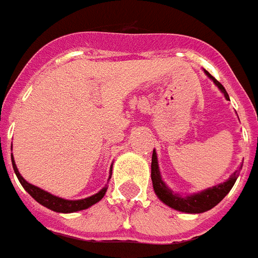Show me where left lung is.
I'll use <instances>...</instances> for the list:
<instances>
[{"instance_id": "1", "label": "left lung", "mask_w": 258, "mask_h": 258, "mask_svg": "<svg viewBox=\"0 0 258 258\" xmlns=\"http://www.w3.org/2000/svg\"><path fill=\"white\" fill-rule=\"evenodd\" d=\"M208 77L211 78L212 81L214 82V85L217 86L218 89L221 90V93L224 94L226 100H229V96L226 93L225 88L212 76L209 72L204 71ZM242 169V165L240 168L237 169L236 172L228 178L226 181L221 182V184L214 185L212 187L204 189L201 191L193 193V195H186L182 196L180 193L173 191L168 185L165 184L162 180L161 173H160V168H158V160H157V153L153 149V156H152V182H153V189L154 193L157 196L160 201L168 205L169 208H172L174 211L182 212V213H190V214H197V213H204V212L211 211L212 208H214L228 193L230 189L233 187L234 182H236L237 177L240 174V170Z\"/></svg>"}]
</instances>
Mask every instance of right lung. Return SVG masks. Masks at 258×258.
<instances>
[{
    "label": "right lung",
    "instance_id": "right-lung-1",
    "mask_svg": "<svg viewBox=\"0 0 258 258\" xmlns=\"http://www.w3.org/2000/svg\"><path fill=\"white\" fill-rule=\"evenodd\" d=\"M12 165H13L16 176H17V178L20 180V182H21V185L24 186L25 190L28 191L29 195L32 196L37 203L41 204V205H44L45 208L50 209V211L57 212V213H74V212L88 209V208H90L92 205L98 203L100 200H102V197H104L106 190H108V185H105V186L102 187L98 193L90 196V197H86V199H82V200L61 199V197H57V196L51 195V193L44 190V189H41V187L29 184L28 181L25 180L24 177L20 174V172H18L17 165H16V161H14V158H13V154H12ZM112 168H113V165L110 166L108 181L110 180V177H112Z\"/></svg>",
    "mask_w": 258,
    "mask_h": 258
}]
</instances>
